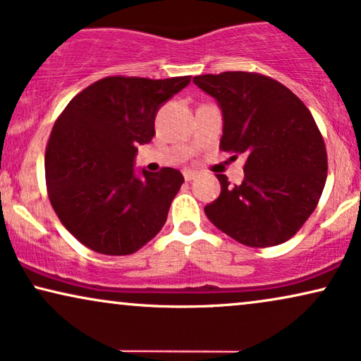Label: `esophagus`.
<instances>
[{
  "mask_svg": "<svg viewBox=\"0 0 361 361\" xmlns=\"http://www.w3.org/2000/svg\"><path fill=\"white\" fill-rule=\"evenodd\" d=\"M195 177H197V171H192V169L184 171V179L185 180H194Z\"/></svg>",
  "mask_w": 361,
  "mask_h": 361,
  "instance_id": "1",
  "label": "esophagus"
}]
</instances>
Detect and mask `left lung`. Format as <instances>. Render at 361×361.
Returning a JSON list of instances; mask_svg holds the SVG:
<instances>
[{"instance_id":"obj_1","label":"left lung","mask_w":361,"mask_h":361,"mask_svg":"<svg viewBox=\"0 0 361 361\" xmlns=\"http://www.w3.org/2000/svg\"><path fill=\"white\" fill-rule=\"evenodd\" d=\"M194 84L221 107L222 151L245 157L242 184L217 176L221 195L205 215L243 245L287 242L315 210L326 180L325 142L310 111L262 74H202Z\"/></svg>"}]
</instances>
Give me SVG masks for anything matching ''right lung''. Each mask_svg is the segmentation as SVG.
Segmentation results:
<instances>
[{
	"mask_svg": "<svg viewBox=\"0 0 361 361\" xmlns=\"http://www.w3.org/2000/svg\"><path fill=\"white\" fill-rule=\"evenodd\" d=\"M190 76H111L84 89L63 111L46 149L49 200L63 226L87 249L129 255L167 221L184 176L134 169L137 146L156 135L157 111Z\"/></svg>",
	"mask_w": 361,
	"mask_h": 361,
	"instance_id": "right-lung-1",
	"label": "right lung"
}]
</instances>
